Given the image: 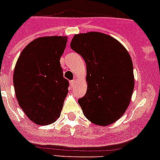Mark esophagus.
Wrapping results in <instances>:
<instances>
[{"instance_id":"obj_1","label":"esophagus","mask_w":160,"mask_h":160,"mask_svg":"<svg viewBox=\"0 0 160 160\" xmlns=\"http://www.w3.org/2000/svg\"><path fill=\"white\" fill-rule=\"evenodd\" d=\"M70 84H71V86L73 88V87L75 86V84H76V80H72V81L70 82Z\"/></svg>"}]
</instances>
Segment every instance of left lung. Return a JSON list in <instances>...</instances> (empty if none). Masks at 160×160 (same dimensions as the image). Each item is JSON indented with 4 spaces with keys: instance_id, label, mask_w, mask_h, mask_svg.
Listing matches in <instances>:
<instances>
[{
    "instance_id": "obj_1",
    "label": "left lung",
    "mask_w": 160,
    "mask_h": 160,
    "mask_svg": "<svg viewBox=\"0 0 160 160\" xmlns=\"http://www.w3.org/2000/svg\"><path fill=\"white\" fill-rule=\"evenodd\" d=\"M71 47L86 63L87 92L78 102L92 123L107 126L124 114L134 89L133 66L128 50L109 35L76 34Z\"/></svg>"
}]
</instances>
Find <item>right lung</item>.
I'll return each instance as SVG.
<instances>
[{
  "label": "right lung",
  "mask_w": 160,
  "mask_h": 160,
  "mask_svg": "<svg viewBox=\"0 0 160 160\" xmlns=\"http://www.w3.org/2000/svg\"><path fill=\"white\" fill-rule=\"evenodd\" d=\"M67 43L68 37H38L22 49L16 62V98L29 119L38 125L54 123L61 115L69 84L60 65Z\"/></svg>",
  "instance_id": "add662e5"
}]
</instances>
